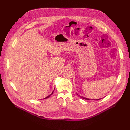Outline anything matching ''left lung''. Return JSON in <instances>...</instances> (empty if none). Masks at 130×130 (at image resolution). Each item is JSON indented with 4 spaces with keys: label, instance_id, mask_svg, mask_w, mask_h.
Here are the masks:
<instances>
[{
    "label": "left lung",
    "instance_id": "1",
    "mask_svg": "<svg viewBox=\"0 0 130 130\" xmlns=\"http://www.w3.org/2000/svg\"><path fill=\"white\" fill-rule=\"evenodd\" d=\"M77 95H78V94H77ZM79 96H80L82 99H85V100H90V99H88V98H84V97H82V96H80V95H78ZM100 99H96V100H100Z\"/></svg>",
    "mask_w": 130,
    "mask_h": 130
}]
</instances>
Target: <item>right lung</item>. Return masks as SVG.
I'll list each match as a JSON object with an SVG mask.
<instances>
[{"label":"right lung","mask_w":130,"mask_h":130,"mask_svg":"<svg viewBox=\"0 0 130 130\" xmlns=\"http://www.w3.org/2000/svg\"><path fill=\"white\" fill-rule=\"evenodd\" d=\"M53 92H54V91H53ZM53 92H52V94H50V95H49V96H47V97H46V98H44V99H46V98H49V96H50V95H52V94H53Z\"/></svg>","instance_id":"add662e5"}]
</instances>
